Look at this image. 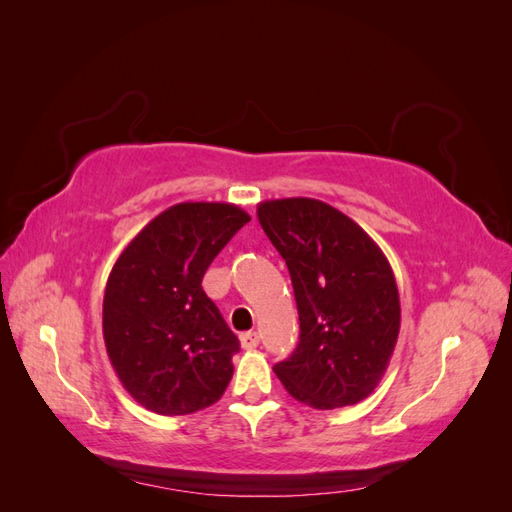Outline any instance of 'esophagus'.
Segmentation results:
<instances>
[{"mask_svg": "<svg viewBox=\"0 0 512 512\" xmlns=\"http://www.w3.org/2000/svg\"><path fill=\"white\" fill-rule=\"evenodd\" d=\"M260 344V335L256 331H247L241 335V348L243 350H252Z\"/></svg>", "mask_w": 512, "mask_h": 512, "instance_id": "obj_1", "label": "esophagus"}]
</instances>
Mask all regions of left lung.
<instances>
[{
    "label": "left lung",
    "mask_w": 512,
    "mask_h": 512,
    "mask_svg": "<svg viewBox=\"0 0 512 512\" xmlns=\"http://www.w3.org/2000/svg\"><path fill=\"white\" fill-rule=\"evenodd\" d=\"M258 222L286 260L301 335L273 367L305 406L333 410L374 393L397 344L395 275L376 241L316 198L265 200Z\"/></svg>",
    "instance_id": "8db88e82"
}]
</instances>
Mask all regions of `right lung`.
Returning a JSON list of instances; mask_svg holds the SVG:
<instances>
[{
    "instance_id": "1",
    "label": "right lung",
    "mask_w": 512,
    "mask_h": 512,
    "mask_svg": "<svg viewBox=\"0 0 512 512\" xmlns=\"http://www.w3.org/2000/svg\"><path fill=\"white\" fill-rule=\"evenodd\" d=\"M247 222L230 203H179L117 258L102 303L104 344L123 389L147 410L192 414L224 395L239 339L200 284Z\"/></svg>"
}]
</instances>
